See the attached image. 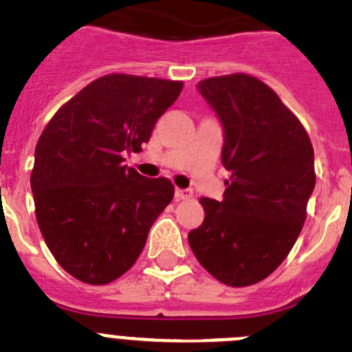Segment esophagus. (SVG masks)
<instances>
[{
    "label": "esophagus",
    "mask_w": 352,
    "mask_h": 352,
    "mask_svg": "<svg viewBox=\"0 0 352 352\" xmlns=\"http://www.w3.org/2000/svg\"><path fill=\"white\" fill-rule=\"evenodd\" d=\"M174 197H176V201H186V199L192 197V192H190V190L176 188L174 190Z\"/></svg>",
    "instance_id": "esophagus-1"
}]
</instances>
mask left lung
Returning <instances> with one entry per match:
<instances>
[{
    "mask_svg": "<svg viewBox=\"0 0 352 352\" xmlns=\"http://www.w3.org/2000/svg\"><path fill=\"white\" fill-rule=\"evenodd\" d=\"M197 89L223 124L221 162L232 174L223 201H199L206 216L190 230V248L223 285H256L300 235L316 185L314 150L295 113L262 80L234 73Z\"/></svg>",
    "mask_w": 352,
    "mask_h": 352,
    "instance_id": "obj_1",
    "label": "left lung"
}]
</instances>
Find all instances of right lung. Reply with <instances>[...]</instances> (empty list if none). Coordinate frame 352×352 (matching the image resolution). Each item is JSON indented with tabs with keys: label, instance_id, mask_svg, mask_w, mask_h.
Returning <instances> with one entry per match:
<instances>
[{
	"label": "right lung",
	"instance_id": "obj_1",
	"mask_svg": "<svg viewBox=\"0 0 352 352\" xmlns=\"http://www.w3.org/2000/svg\"><path fill=\"white\" fill-rule=\"evenodd\" d=\"M183 82L113 73L60 106L34 150L31 190L41 235L60 267L87 285L127 272L174 197L167 178L124 166L178 99Z\"/></svg>",
	"mask_w": 352,
	"mask_h": 352
}]
</instances>
